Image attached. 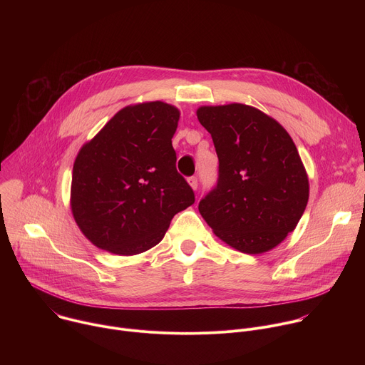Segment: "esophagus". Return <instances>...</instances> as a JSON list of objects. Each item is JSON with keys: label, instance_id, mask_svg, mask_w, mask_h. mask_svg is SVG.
<instances>
[{"label": "esophagus", "instance_id": "esophagus-1", "mask_svg": "<svg viewBox=\"0 0 365 365\" xmlns=\"http://www.w3.org/2000/svg\"><path fill=\"white\" fill-rule=\"evenodd\" d=\"M187 183L190 185V187H192L193 190H196V189H197V178H195V176L189 178V179H187Z\"/></svg>", "mask_w": 365, "mask_h": 365}]
</instances>
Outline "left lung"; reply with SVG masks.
<instances>
[{
    "instance_id": "8db88e82",
    "label": "left lung",
    "mask_w": 365,
    "mask_h": 365,
    "mask_svg": "<svg viewBox=\"0 0 365 365\" xmlns=\"http://www.w3.org/2000/svg\"><path fill=\"white\" fill-rule=\"evenodd\" d=\"M196 115L220 159L218 185L199 202L202 218L241 252L273 250L296 228L309 199L307 173L292 137L245 103L203 106Z\"/></svg>"
}]
</instances>
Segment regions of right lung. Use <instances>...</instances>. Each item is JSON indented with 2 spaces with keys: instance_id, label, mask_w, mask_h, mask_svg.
Returning <instances> with one entry per match:
<instances>
[{
  "instance_id": "obj_1",
  "label": "right lung",
  "mask_w": 365,
  "mask_h": 365,
  "mask_svg": "<svg viewBox=\"0 0 365 365\" xmlns=\"http://www.w3.org/2000/svg\"><path fill=\"white\" fill-rule=\"evenodd\" d=\"M180 111L162 101L120 110L73 163L71 210L98 248L135 255L159 244L172 218L195 202L176 170L172 138Z\"/></svg>"
}]
</instances>
